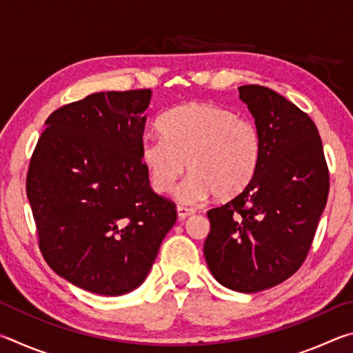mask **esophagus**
I'll use <instances>...</instances> for the list:
<instances>
[{
    "label": "esophagus",
    "instance_id": "obj_1",
    "mask_svg": "<svg viewBox=\"0 0 353 353\" xmlns=\"http://www.w3.org/2000/svg\"><path fill=\"white\" fill-rule=\"evenodd\" d=\"M193 213H194L193 208L177 207V216H179V219H185V218H188L190 214H193Z\"/></svg>",
    "mask_w": 353,
    "mask_h": 353
}]
</instances>
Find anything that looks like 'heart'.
<instances>
[{
	"mask_svg": "<svg viewBox=\"0 0 353 353\" xmlns=\"http://www.w3.org/2000/svg\"><path fill=\"white\" fill-rule=\"evenodd\" d=\"M159 137H146L140 160L157 194H168L185 171L191 176L177 191L179 201L198 204L240 196L259 170L261 140L248 118L210 103H188L165 112Z\"/></svg>",
	"mask_w": 353,
	"mask_h": 353,
	"instance_id": "b5f03b06",
	"label": "heart"
}]
</instances>
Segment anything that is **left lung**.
<instances>
[{
	"label": "left lung",
	"mask_w": 353,
	"mask_h": 353,
	"mask_svg": "<svg viewBox=\"0 0 353 353\" xmlns=\"http://www.w3.org/2000/svg\"><path fill=\"white\" fill-rule=\"evenodd\" d=\"M261 140L249 187L207 212L204 255L225 288L259 292L291 277L305 260L328 196V170L318 128L282 94L238 88Z\"/></svg>",
	"instance_id": "obj_1"
}]
</instances>
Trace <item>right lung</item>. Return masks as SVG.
Listing matches in <instances>:
<instances>
[{"instance_id":"obj_1","label":"right lung","mask_w":353,"mask_h":353,"mask_svg":"<svg viewBox=\"0 0 353 353\" xmlns=\"http://www.w3.org/2000/svg\"><path fill=\"white\" fill-rule=\"evenodd\" d=\"M151 90L101 92L52 112L34 149L26 194L45 260L57 276L121 296L151 271L174 225L140 160Z\"/></svg>"}]
</instances>
